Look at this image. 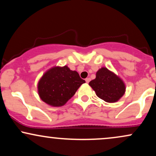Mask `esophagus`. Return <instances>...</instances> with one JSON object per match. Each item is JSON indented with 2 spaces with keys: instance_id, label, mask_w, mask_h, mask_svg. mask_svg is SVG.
Wrapping results in <instances>:
<instances>
[{
  "instance_id": "1",
  "label": "esophagus",
  "mask_w": 156,
  "mask_h": 156,
  "mask_svg": "<svg viewBox=\"0 0 156 156\" xmlns=\"http://www.w3.org/2000/svg\"><path fill=\"white\" fill-rule=\"evenodd\" d=\"M90 78H86V79H85V80H86V82H87V83H89V81H90Z\"/></svg>"
}]
</instances>
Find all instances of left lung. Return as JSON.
<instances>
[{
    "mask_svg": "<svg viewBox=\"0 0 156 156\" xmlns=\"http://www.w3.org/2000/svg\"><path fill=\"white\" fill-rule=\"evenodd\" d=\"M89 85L96 95L107 103H116L124 95L126 91L125 82L106 67H101L96 73V78Z\"/></svg>",
    "mask_w": 156,
    "mask_h": 156,
    "instance_id": "8db88e82",
    "label": "left lung"
}]
</instances>
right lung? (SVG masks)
<instances>
[{
  "label": "right lung",
  "mask_w": 156,
  "mask_h": 156,
  "mask_svg": "<svg viewBox=\"0 0 156 156\" xmlns=\"http://www.w3.org/2000/svg\"><path fill=\"white\" fill-rule=\"evenodd\" d=\"M85 82L77 71L71 70L67 65L54 66L48 69L39 80L37 92L46 104L60 107L65 105Z\"/></svg>",
  "instance_id": "1"
}]
</instances>
